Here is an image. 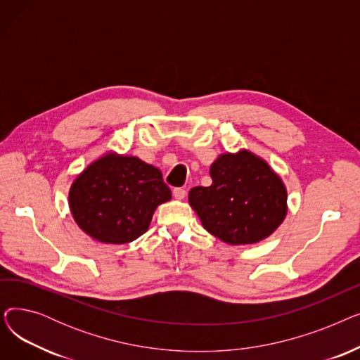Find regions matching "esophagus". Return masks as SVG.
Returning a JSON list of instances; mask_svg holds the SVG:
<instances>
[{
	"instance_id": "esophagus-1",
	"label": "esophagus",
	"mask_w": 360,
	"mask_h": 360,
	"mask_svg": "<svg viewBox=\"0 0 360 360\" xmlns=\"http://www.w3.org/2000/svg\"><path fill=\"white\" fill-rule=\"evenodd\" d=\"M186 195V191L184 190V188H175L174 190V197L178 198V200H184Z\"/></svg>"
}]
</instances>
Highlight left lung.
<instances>
[{
	"mask_svg": "<svg viewBox=\"0 0 360 360\" xmlns=\"http://www.w3.org/2000/svg\"><path fill=\"white\" fill-rule=\"evenodd\" d=\"M210 186H195L190 204L204 229L231 245L255 243L285 220L288 193L262 159L247 150L226 153L212 165Z\"/></svg>",
	"mask_w": 360,
	"mask_h": 360,
	"instance_id": "left-lung-1",
	"label": "left lung"
}]
</instances>
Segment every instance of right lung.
<instances>
[{
  "instance_id": "add662e5",
  "label": "right lung",
  "mask_w": 360,
  "mask_h": 360,
  "mask_svg": "<svg viewBox=\"0 0 360 360\" xmlns=\"http://www.w3.org/2000/svg\"><path fill=\"white\" fill-rule=\"evenodd\" d=\"M170 197L158 167L139 158L109 153L72 182L70 209L93 239L120 245L147 232L156 207Z\"/></svg>"
}]
</instances>
